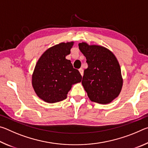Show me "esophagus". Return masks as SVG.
<instances>
[{"label": "esophagus", "mask_w": 148, "mask_h": 148, "mask_svg": "<svg viewBox=\"0 0 148 148\" xmlns=\"http://www.w3.org/2000/svg\"><path fill=\"white\" fill-rule=\"evenodd\" d=\"M79 72H80V74H81L82 76H83V75H84V71H83V69H82V68H80V69H79Z\"/></svg>", "instance_id": "1"}]
</instances>
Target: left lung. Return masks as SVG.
Returning a JSON list of instances; mask_svg holds the SVG:
<instances>
[{
  "label": "left lung",
  "mask_w": 148,
  "mask_h": 148,
  "mask_svg": "<svg viewBox=\"0 0 148 148\" xmlns=\"http://www.w3.org/2000/svg\"><path fill=\"white\" fill-rule=\"evenodd\" d=\"M80 51L87 59L82 86L91 101L107 104L119 96L123 79L118 61L106 47L99 45L78 44Z\"/></svg>",
  "instance_id": "left-lung-1"
}]
</instances>
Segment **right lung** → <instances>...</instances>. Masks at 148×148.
<instances>
[{"instance_id": "right-lung-1", "label": "right lung", "mask_w": 148, "mask_h": 148, "mask_svg": "<svg viewBox=\"0 0 148 148\" xmlns=\"http://www.w3.org/2000/svg\"><path fill=\"white\" fill-rule=\"evenodd\" d=\"M73 41L61 42L47 49L37 61L32 74V86L40 99L55 103L66 98L73 85L82 81V76L66 59Z\"/></svg>"}]
</instances>
